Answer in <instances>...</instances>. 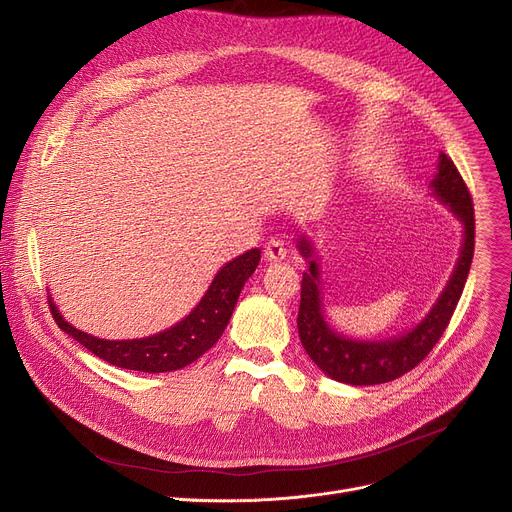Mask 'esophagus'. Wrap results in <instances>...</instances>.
Here are the masks:
<instances>
[{
  "instance_id": "34e87169",
  "label": "esophagus",
  "mask_w": 512,
  "mask_h": 512,
  "mask_svg": "<svg viewBox=\"0 0 512 512\" xmlns=\"http://www.w3.org/2000/svg\"><path fill=\"white\" fill-rule=\"evenodd\" d=\"M263 255L267 261H282L286 257V247L284 242L280 238H270L265 242V249H263Z\"/></svg>"
}]
</instances>
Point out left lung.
Masks as SVG:
<instances>
[{"label":"left lung","mask_w":512,"mask_h":512,"mask_svg":"<svg viewBox=\"0 0 512 512\" xmlns=\"http://www.w3.org/2000/svg\"><path fill=\"white\" fill-rule=\"evenodd\" d=\"M432 191L463 222L465 238L461 257L456 261L454 272L432 311L425 315L417 328L398 338L373 342L353 340L340 336L326 324L324 309H321L319 265L313 257V245L305 236L299 238L297 247L309 263V270L303 274L301 282V307L297 319L299 336L307 355L332 380L353 386L392 382L415 369L448 328L471 270L475 247V213L469 188L459 170H456L454 161L446 153H440L438 174L432 180Z\"/></svg>","instance_id":"left-lung-1"}]
</instances>
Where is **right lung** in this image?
Instances as JSON below:
<instances>
[{
    "mask_svg": "<svg viewBox=\"0 0 512 512\" xmlns=\"http://www.w3.org/2000/svg\"><path fill=\"white\" fill-rule=\"evenodd\" d=\"M259 259L261 251L251 249L226 263L218 272V276L213 278L201 303L191 313L170 330H164L149 338L101 340L70 326L58 313L51 299L49 309L60 330H64L76 342L83 344L87 351H91L93 355H97L110 365L145 373L176 371L197 361L220 340L236 307L238 294L255 272Z\"/></svg>",
    "mask_w": 512,
    "mask_h": 512,
    "instance_id": "obj_1",
    "label": "right lung"
}]
</instances>
